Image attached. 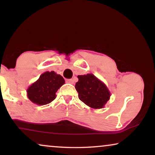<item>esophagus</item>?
<instances>
[{
  "instance_id": "1",
  "label": "esophagus",
  "mask_w": 155,
  "mask_h": 155,
  "mask_svg": "<svg viewBox=\"0 0 155 155\" xmlns=\"http://www.w3.org/2000/svg\"><path fill=\"white\" fill-rule=\"evenodd\" d=\"M66 82L71 84H74V80L73 79H67Z\"/></svg>"
}]
</instances>
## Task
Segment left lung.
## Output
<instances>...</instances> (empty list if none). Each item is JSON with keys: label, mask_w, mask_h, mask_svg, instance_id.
<instances>
[{"label": "left lung", "mask_w": 155, "mask_h": 155, "mask_svg": "<svg viewBox=\"0 0 155 155\" xmlns=\"http://www.w3.org/2000/svg\"><path fill=\"white\" fill-rule=\"evenodd\" d=\"M78 78L75 87L79 99L92 109H102L111 96L107 85L91 73L78 75Z\"/></svg>", "instance_id": "obj_1"}]
</instances>
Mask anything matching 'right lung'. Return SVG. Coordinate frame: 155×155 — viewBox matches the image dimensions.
<instances>
[{"label":"right lung","instance_id":"right-lung-1","mask_svg":"<svg viewBox=\"0 0 155 155\" xmlns=\"http://www.w3.org/2000/svg\"><path fill=\"white\" fill-rule=\"evenodd\" d=\"M65 80L54 71H46L29 87L27 94L29 100L37 105H46L56 99V93Z\"/></svg>","mask_w":155,"mask_h":155}]
</instances>
